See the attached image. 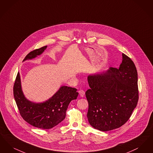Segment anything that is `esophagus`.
I'll return each mask as SVG.
<instances>
[{"instance_id":"esophagus-1","label":"esophagus","mask_w":153,"mask_h":153,"mask_svg":"<svg viewBox=\"0 0 153 153\" xmlns=\"http://www.w3.org/2000/svg\"><path fill=\"white\" fill-rule=\"evenodd\" d=\"M78 92H79L80 97H83L85 96V91L83 90H80Z\"/></svg>"}]
</instances>
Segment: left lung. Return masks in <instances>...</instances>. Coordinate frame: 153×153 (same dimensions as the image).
Masks as SVG:
<instances>
[{"mask_svg": "<svg viewBox=\"0 0 153 153\" xmlns=\"http://www.w3.org/2000/svg\"><path fill=\"white\" fill-rule=\"evenodd\" d=\"M90 89L87 117L94 128L110 131L123 125L131 117L138 100V74L132 60L122 53L118 68L89 75Z\"/></svg>", "mask_w": 153, "mask_h": 153, "instance_id": "obj_1", "label": "left lung"}]
</instances>
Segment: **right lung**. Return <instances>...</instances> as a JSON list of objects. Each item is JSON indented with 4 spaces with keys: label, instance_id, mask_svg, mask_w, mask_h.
<instances>
[{
    "label": "right lung",
    "instance_id": "add662e5",
    "mask_svg": "<svg viewBox=\"0 0 153 153\" xmlns=\"http://www.w3.org/2000/svg\"><path fill=\"white\" fill-rule=\"evenodd\" d=\"M47 47L30 52L23 61L33 59L40 55ZM76 91V88L62 86L48 100L35 103L27 99L24 95L19 72L13 86L14 98L22 117L31 125L42 129L51 128L64 120L68 105L71 100H76L79 94Z\"/></svg>",
    "mask_w": 153,
    "mask_h": 153
}]
</instances>
